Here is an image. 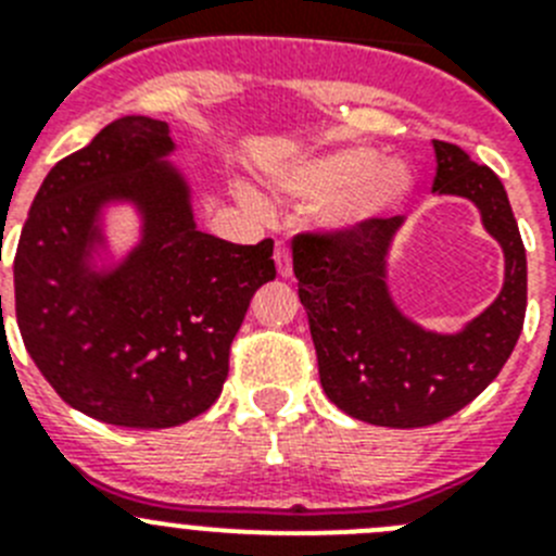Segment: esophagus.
<instances>
[{
	"mask_svg": "<svg viewBox=\"0 0 556 556\" xmlns=\"http://www.w3.org/2000/svg\"><path fill=\"white\" fill-rule=\"evenodd\" d=\"M275 269H278V275L281 278H289L292 275V255H289V250L283 248V244H275Z\"/></svg>",
	"mask_w": 556,
	"mask_h": 556,
	"instance_id": "34e87169",
	"label": "esophagus"
}]
</instances>
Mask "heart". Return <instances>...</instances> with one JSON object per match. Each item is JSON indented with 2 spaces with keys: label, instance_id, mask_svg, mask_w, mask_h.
Masks as SVG:
<instances>
[{
  "label": "heart",
  "instance_id": "heart-1",
  "mask_svg": "<svg viewBox=\"0 0 556 556\" xmlns=\"http://www.w3.org/2000/svg\"><path fill=\"white\" fill-rule=\"evenodd\" d=\"M283 198L298 203H326L323 223L331 230H358L395 214L415 189V172L406 161L381 159L365 144L308 152L273 178ZM242 200L258 208L253 191Z\"/></svg>",
  "mask_w": 556,
  "mask_h": 556
}]
</instances>
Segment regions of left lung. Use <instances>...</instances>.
Returning <instances> with one entry per match:
<instances>
[{
  "label": "left lung",
  "instance_id": "8db88e82",
  "mask_svg": "<svg viewBox=\"0 0 556 556\" xmlns=\"http://www.w3.org/2000/svg\"><path fill=\"white\" fill-rule=\"evenodd\" d=\"M434 194L470 200L504 250L498 298L459 331H429L392 301L387 258L404 217L292 239L323 390L345 415L372 426L420 429L456 415L498 376L527 314V250L504 184L448 141H434Z\"/></svg>",
  "mask_w": 556,
  "mask_h": 556
}]
</instances>
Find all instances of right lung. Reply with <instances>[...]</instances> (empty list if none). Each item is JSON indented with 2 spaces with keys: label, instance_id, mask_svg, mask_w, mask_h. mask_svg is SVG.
I'll return each instance as SVG.
<instances>
[{
  "label": "right lung",
  "instance_id": "add662e5",
  "mask_svg": "<svg viewBox=\"0 0 556 556\" xmlns=\"http://www.w3.org/2000/svg\"><path fill=\"white\" fill-rule=\"evenodd\" d=\"M172 152L166 122L102 127L49 169L13 262L18 331L41 376L68 406L125 429L180 426L217 401L250 298L275 278L273 239L198 230ZM108 204H132L142 239L97 265Z\"/></svg>",
  "mask_w": 556,
  "mask_h": 556
}]
</instances>
